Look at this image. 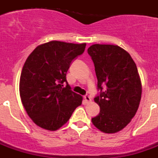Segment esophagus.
I'll return each instance as SVG.
<instances>
[{
  "label": "esophagus",
  "instance_id": "34e87169",
  "mask_svg": "<svg viewBox=\"0 0 158 158\" xmlns=\"http://www.w3.org/2000/svg\"><path fill=\"white\" fill-rule=\"evenodd\" d=\"M84 98H85V100L86 101V103H89V102H91L92 100L91 97H90V96H89V95H85V96H84Z\"/></svg>",
  "mask_w": 158,
  "mask_h": 158
}]
</instances>
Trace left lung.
Listing matches in <instances>:
<instances>
[{
	"mask_svg": "<svg viewBox=\"0 0 158 158\" xmlns=\"http://www.w3.org/2000/svg\"><path fill=\"white\" fill-rule=\"evenodd\" d=\"M88 53L100 90L94 100L100 111L92 122L102 132L116 133L131 122L140 104L142 84L136 64L118 46L94 44Z\"/></svg>",
	"mask_w": 158,
	"mask_h": 158,
	"instance_id": "obj_1",
	"label": "left lung"
}]
</instances>
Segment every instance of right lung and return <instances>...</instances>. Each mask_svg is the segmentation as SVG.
<instances>
[{
  "mask_svg": "<svg viewBox=\"0 0 158 158\" xmlns=\"http://www.w3.org/2000/svg\"><path fill=\"white\" fill-rule=\"evenodd\" d=\"M85 46L51 41L38 46L27 57L19 79V94L37 126L56 131L81 104L82 96L71 90L65 77L72 61L83 54Z\"/></svg>",
  "mask_w": 158,
  "mask_h": 158,
  "instance_id": "right-lung-1",
  "label": "right lung"
}]
</instances>
